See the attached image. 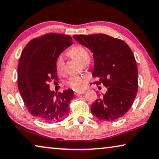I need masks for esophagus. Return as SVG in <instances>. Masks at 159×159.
Wrapping results in <instances>:
<instances>
[{
	"label": "esophagus",
	"instance_id": "esophagus-1",
	"mask_svg": "<svg viewBox=\"0 0 159 159\" xmlns=\"http://www.w3.org/2000/svg\"><path fill=\"white\" fill-rule=\"evenodd\" d=\"M85 93V91H80V92H76L75 93V95L76 96H79L80 95H82V94H84Z\"/></svg>",
	"mask_w": 159,
	"mask_h": 159
}]
</instances>
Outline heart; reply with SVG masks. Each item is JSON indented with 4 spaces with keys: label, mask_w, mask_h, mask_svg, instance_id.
Here are the masks:
<instances>
[{
    "label": "heart",
    "mask_w": 159,
    "mask_h": 159,
    "mask_svg": "<svg viewBox=\"0 0 159 159\" xmlns=\"http://www.w3.org/2000/svg\"><path fill=\"white\" fill-rule=\"evenodd\" d=\"M69 55L77 60L82 65L85 64H88L90 60V56L88 52V50L82 45H77L71 48L69 51ZM64 66V60L63 57L60 55L57 58L55 62V67L57 72L60 73L62 71ZM86 83H87V79L86 78L80 77L79 76H74L69 78L67 81V85L70 88H73L76 90H81L85 87Z\"/></svg>",
    "instance_id": "1"
}]
</instances>
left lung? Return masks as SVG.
Listing matches in <instances>:
<instances>
[{
	"label": "left lung",
	"instance_id": "obj_1",
	"mask_svg": "<svg viewBox=\"0 0 159 159\" xmlns=\"http://www.w3.org/2000/svg\"><path fill=\"white\" fill-rule=\"evenodd\" d=\"M73 37L93 53V76L98 79L96 84L107 88L92 104L91 112L99 120H118L130 109L138 93V67L133 52L125 42L106 34Z\"/></svg>",
	"mask_w": 159,
	"mask_h": 159
}]
</instances>
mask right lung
I'll list each match as a JSON object with an SVG mask.
<instances>
[{"label":"right lung","instance_id":"obj_1","mask_svg":"<svg viewBox=\"0 0 159 159\" xmlns=\"http://www.w3.org/2000/svg\"><path fill=\"white\" fill-rule=\"evenodd\" d=\"M72 43L71 36L49 33L32 39L21 54L18 89L29 112L42 121L60 122L69 113L74 91L66 90L57 95L48 83L58 80L56 60Z\"/></svg>","mask_w":159,"mask_h":159}]
</instances>
